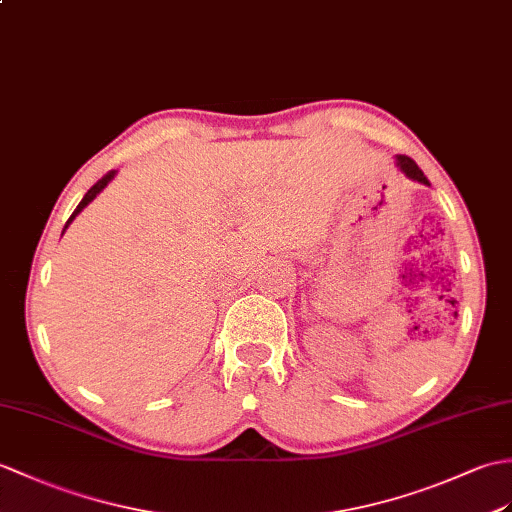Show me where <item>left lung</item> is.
Segmentation results:
<instances>
[{"instance_id": "left-lung-1", "label": "left lung", "mask_w": 512, "mask_h": 512, "mask_svg": "<svg viewBox=\"0 0 512 512\" xmlns=\"http://www.w3.org/2000/svg\"><path fill=\"white\" fill-rule=\"evenodd\" d=\"M397 165L408 178H414V181H419L423 185H430V181H427V176L421 172L419 165L414 163L410 157H406V154H397Z\"/></svg>"}]
</instances>
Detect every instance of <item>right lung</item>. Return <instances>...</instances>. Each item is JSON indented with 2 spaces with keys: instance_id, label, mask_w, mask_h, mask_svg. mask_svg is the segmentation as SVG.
I'll return each mask as SVG.
<instances>
[{
  "instance_id": "1",
  "label": "right lung",
  "mask_w": 512,
  "mask_h": 512,
  "mask_svg": "<svg viewBox=\"0 0 512 512\" xmlns=\"http://www.w3.org/2000/svg\"><path fill=\"white\" fill-rule=\"evenodd\" d=\"M113 176H115V172H113V170H111V172H106V174H104V176L100 178V181H98V183H95V185H93V187L89 189V192L85 194V198H82V200H80V205L76 207V211H74V213H71V218L67 220V224H69L71 220H74V218L78 216V213H80L82 209H85V207L89 205V202H91V200H93L95 196H98V194L102 192V189H104L106 185H109V181H111V178H113ZM67 224H65V229H67Z\"/></svg>"
}]
</instances>
